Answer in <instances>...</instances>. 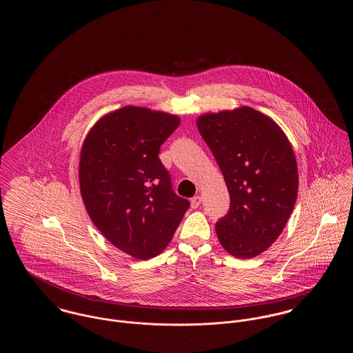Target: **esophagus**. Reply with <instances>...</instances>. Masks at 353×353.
<instances>
[{
  "mask_svg": "<svg viewBox=\"0 0 353 353\" xmlns=\"http://www.w3.org/2000/svg\"><path fill=\"white\" fill-rule=\"evenodd\" d=\"M200 203H201V197H200V196H196V197H193V199L190 200V206H192L193 209H197V208L200 206Z\"/></svg>",
  "mask_w": 353,
  "mask_h": 353,
  "instance_id": "esophagus-1",
  "label": "esophagus"
}]
</instances>
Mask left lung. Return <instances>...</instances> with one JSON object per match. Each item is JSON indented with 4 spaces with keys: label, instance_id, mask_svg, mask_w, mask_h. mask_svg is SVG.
Masks as SVG:
<instances>
[{
    "label": "left lung",
    "instance_id": "left-lung-1",
    "mask_svg": "<svg viewBox=\"0 0 353 353\" xmlns=\"http://www.w3.org/2000/svg\"><path fill=\"white\" fill-rule=\"evenodd\" d=\"M230 194L216 223L222 248L241 259L268 250L285 229L298 196V165L282 128L252 107L197 119Z\"/></svg>",
    "mask_w": 353,
    "mask_h": 353
}]
</instances>
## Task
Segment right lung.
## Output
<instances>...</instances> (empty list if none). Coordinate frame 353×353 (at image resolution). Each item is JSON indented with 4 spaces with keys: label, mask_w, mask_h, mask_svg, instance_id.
<instances>
[{
    "label": "right lung",
    "mask_w": 353,
    "mask_h": 353,
    "mask_svg": "<svg viewBox=\"0 0 353 353\" xmlns=\"http://www.w3.org/2000/svg\"><path fill=\"white\" fill-rule=\"evenodd\" d=\"M180 118L125 105L99 119L84 139L79 186L94 225L115 248L150 259L168 246L189 201L159 159Z\"/></svg>",
    "instance_id": "right-lung-1"
}]
</instances>
